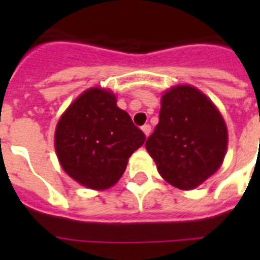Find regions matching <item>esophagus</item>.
I'll return each mask as SVG.
<instances>
[{
	"label": "esophagus",
	"instance_id": "obj_1",
	"mask_svg": "<svg viewBox=\"0 0 260 260\" xmlns=\"http://www.w3.org/2000/svg\"><path fill=\"white\" fill-rule=\"evenodd\" d=\"M142 131H143V134L146 135V136H150V134H151V125H148V124H146V125H143L142 126Z\"/></svg>",
	"mask_w": 260,
	"mask_h": 260
}]
</instances>
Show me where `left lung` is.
<instances>
[{
  "label": "left lung",
  "instance_id": "8db88e82",
  "mask_svg": "<svg viewBox=\"0 0 260 260\" xmlns=\"http://www.w3.org/2000/svg\"><path fill=\"white\" fill-rule=\"evenodd\" d=\"M228 146L224 118L205 94L190 85L167 90L159 122L146 148L165 181L193 190L220 169Z\"/></svg>",
  "mask_w": 260,
  "mask_h": 260
}]
</instances>
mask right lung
Instances as JSON below:
<instances>
[{
	"instance_id": "right-lung-1",
	"label": "right lung",
	"mask_w": 260,
	"mask_h": 260,
	"mask_svg": "<svg viewBox=\"0 0 260 260\" xmlns=\"http://www.w3.org/2000/svg\"><path fill=\"white\" fill-rule=\"evenodd\" d=\"M144 142L146 135L118 108L116 95L101 87L83 91L55 129V150L62 169L94 190L112 187Z\"/></svg>"
}]
</instances>
